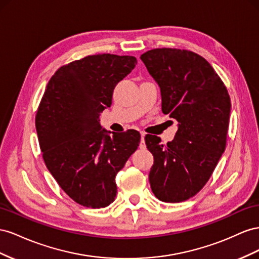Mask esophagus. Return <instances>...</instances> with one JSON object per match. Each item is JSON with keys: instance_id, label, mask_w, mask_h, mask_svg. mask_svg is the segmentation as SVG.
Segmentation results:
<instances>
[{"instance_id": "1", "label": "esophagus", "mask_w": 259, "mask_h": 259, "mask_svg": "<svg viewBox=\"0 0 259 259\" xmlns=\"http://www.w3.org/2000/svg\"><path fill=\"white\" fill-rule=\"evenodd\" d=\"M144 137H145V134L144 132H141V142H140V149L144 150L146 145H145V141H144Z\"/></svg>"}]
</instances>
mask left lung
Here are the masks:
<instances>
[{
  "mask_svg": "<svg viewBox=\"0 0 259 259\" xmlns=\"http://www.w3.org/2000/svg\"><path fill=\"white\" fill-rule=\"evenodd\" d=\"M141 60L160 88L162 113L179 122L167 144L145 136L154 156L151 188L159 201H187L207 183L226 150L230 97L211 65L194 52L153 49Z\"/></svg>",
  "mask_w": 259,
  "mask_h": 259,
  "instance_id": "8db88e82",
  "label": "left lung"
}]
</instances>
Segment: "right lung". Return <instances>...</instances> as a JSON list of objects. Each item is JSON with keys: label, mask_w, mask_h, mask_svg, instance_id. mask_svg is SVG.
Segmentation results:
<instances>
[{"label": "right lung", "mask_w": 259, "mask_h": 259, "mask_svg": "<svg viewBox=\"0 0 259 259\" xmlns=\"http://www.w3.org/2000/svg\"><path fill=\"white\" fill-rule=\"evenodd\" d=\"M136 64L135 56L97 54L64 65L36 110L43 160L65 193L84 207L114 202L115 177L141 140L137 130L109 137L99 122L100 113L112 105L116 84Z\"/></svg>", "instance_id": "1"}]
</instances>
